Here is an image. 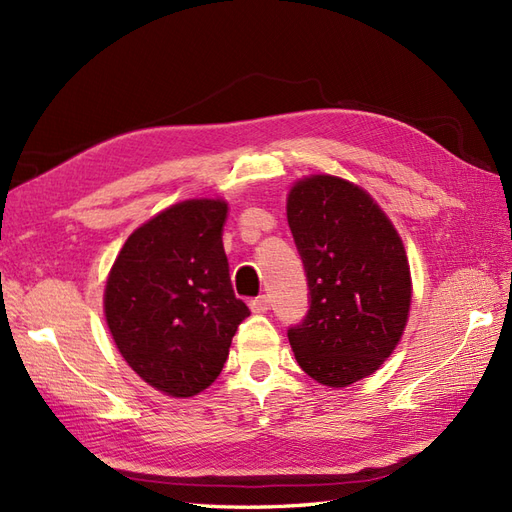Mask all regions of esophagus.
<instances>
[{
  "instance_id": "1",
  "label": "esophagus",
  "mask_w": 512,
  "mask_h": 512,
  "mask_svg": "<svg viewBox=\"0 0 512 512\" xmlns=\"http://www.w3.org/2000/svg\"><path fill=\"white\" fill-rule=\"evenodd\" d=\"M250 307H252V312H254V314H265L267 309L271 307L269 297H267V294H260V297H256V299H252V301H250Z\"/></svg>"
}]
</instances>
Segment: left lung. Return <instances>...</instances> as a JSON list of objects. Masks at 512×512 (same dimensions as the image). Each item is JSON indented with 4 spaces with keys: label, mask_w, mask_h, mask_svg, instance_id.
I'll return each instance as SVG.
<instances>
[{
    "label": "left lung",
    "mask_w": 512,
    "mask_h": 512,
    "mask_svg": "<svg viewBox=\"0 0 512 512\" xmlns=\"http://www.w3.org/2000/svg\"><path fill=\"white\" fill-rule=\"evenodd\" d=\"M286 211L309 288L305 318L288 329L290 346L307 376L339 389L374 374L404 333L408 258L389 218L350 181L303 179Z\"/></svg>",
    "instance_id": "left-lung-1"
}]
</instances>
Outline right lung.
Listing matches in <instances>:
<instances>
[{"mask_svg":"<svg viewBox=\"0 0 512 512\" xmlns=\"http://www.w3.org/2000/svg\"><path fill=\"white\" fill-rule=\"evenodd\" d=\"M222 200H185L134 230L106 282L104 312L128 365L158 391L192 397L220 376L250 307L235 297Z\"/></svg>","mask_w":512,"mask_h":512,"instance_id":"right-lung-1","label":"right lung"}]
</instances>
